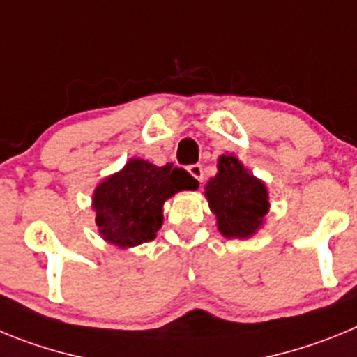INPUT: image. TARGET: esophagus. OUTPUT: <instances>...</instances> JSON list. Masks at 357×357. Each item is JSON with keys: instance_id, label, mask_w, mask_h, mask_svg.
Listing matches in <instances>:
<instances>
[{"instance_id": "1", "label": "esophagus", "mask_w": 357, "mask_h": 357, "mask_svg": "<svg viewBox=\"0 0 357 357\" xmlns=\"http://www.w3.org/2000/svg\"><path fill=\"white\" fill-rule=\"evenodd\" d=\"M188 172L191 173L198 182L204 181V168H202L200 164H191V166L188 168Z\"/></svg>"}]
</instances>
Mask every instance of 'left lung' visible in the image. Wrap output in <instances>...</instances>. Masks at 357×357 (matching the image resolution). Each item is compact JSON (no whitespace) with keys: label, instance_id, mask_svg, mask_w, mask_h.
Masks as SVG:
<instances>
[{"label":"left lung","instance_id":"left-lung-1","mask_svg":"<svg viewBox=\"0 0 357 357\" xmlns=\"http://www.w3.org/2000/svg\"><path fill=\"white\" fill-rule=\"evenodd\" d=\"M218 175L207 184L206 197L225 238H248L268 213V193L234 155H222Z\"/></svg>","mask_w":357,"mask_h":357}]
</instances>
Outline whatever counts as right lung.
<instances>
[{"label":"right lung","mask_w":357,"mask_h":357,"mask_svg":"<svg viewBox=\"0 0 357 357\" xmlns=\"http://www.w3.org/2000/svg\"><path fill=\"white\" fill-rule=\"evenodd\" d=\"M198 182L173 164L153 166L132 159L98 185L93 207L100 234L116 247H135L155 238L162 225V204L178 191L197 189Z\"/></svg>","instance_id":"1"}]
</instances>
